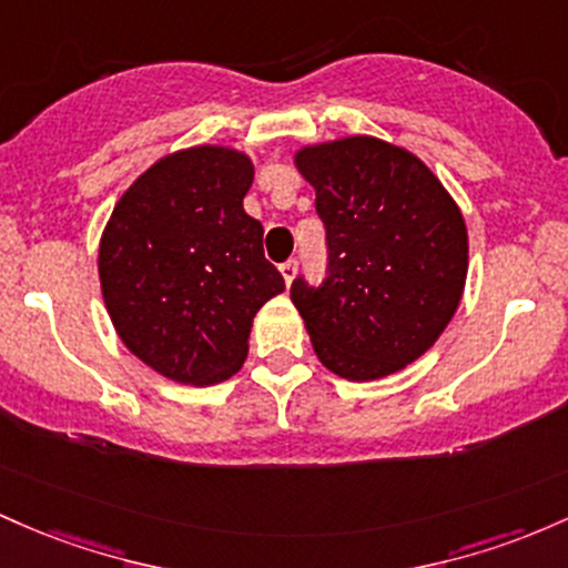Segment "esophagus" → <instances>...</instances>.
I'll return each mask as SVG.
<instances>
[{"instance_id":"34e87169","label":"esophagus","mask_w":568,"mask_h":568,"mask_svg":"<svg viewBox=\"0 0 568 568\" xmlns=\"http://www.w3.org/2000/svg\"><path fill=\"white\" fill-rule=\"evenodd\" d=\"M295 273H297V260H286V263H282V276H284L286 286L292 284V278H295Z\"/></svg>"}]
</instances>
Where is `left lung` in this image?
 <instances>
[{
  "instance_id": "8db88e82",
  "label": "left lung",
  "mask_w": 568,
  "mask_h": 568,
  "mask_svg": "<svg viewBox=\"0 0 568 568\" xmlns=\"http://www.w3.org/2000/svg\"><path fill=\"white\" fill-rule=\"evenodd\" d=\"M327 276L292 282L314 352L341 378L375 381L418 359L456 314L467 227L443 184L410 152L369 136L305 146Z\"/></svg>"
}]
</instances>
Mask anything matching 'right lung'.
Instances as JSON below:
<instances>
[{"mask_svg": "<svg viewBox=\"0 0 568 568\" xmlns=\"http://www.w3.org/2000/svg\"><path fill=\"white\" fill-rule=\"evenodd\" d=\"M252 161L193 146L146 169L118 201L99 250L114 329L144 365L180 384H220L244 365L252 318L284 292L244 212Z\"/></svg>", "mask_w": 568, "mask_h": 568, "instance_id": "right-lung-1", "label": "right lung"}]
</instances>
